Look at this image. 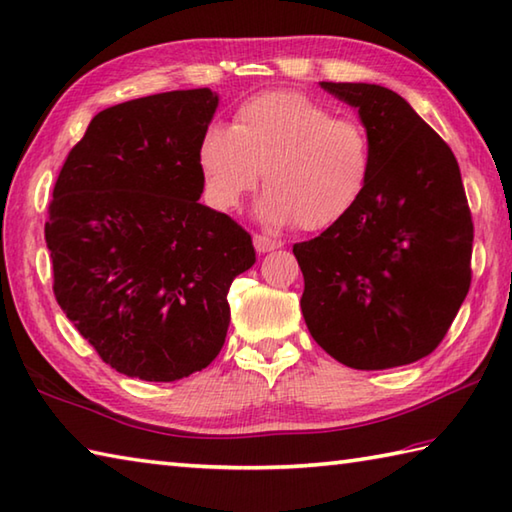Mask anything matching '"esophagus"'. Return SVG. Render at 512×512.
<instances>
[{
    "mask_svg": "<svg viewBox=\"0 0 512 512\" xmlns=\"http://www.w3.org/2000/svg\"><path fill=\"white\" fill-rule=\"evenodd\" d=\"M253 241H255L257 253H271V250L284 246L282 239H275L271 235H264V232H257V235L253 237Z\"/></svg>",
    "mask_w": 512,
    "mask_h": 512,
    "instance_id": "esophagus-1",
    "label": "esophagus"
}]
</instances>
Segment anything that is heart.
<instances>
[{"label": "heart", "instance_id": "b5f03b06", "mask_svg": "<svg viewBox=\"0 0 512 512\" xmlns=\"http://www.w3.org/2000/svg\"><path fill=\"white\" fill-rule=\"evenodd\" d=\"M197 163L215 208H239L264 171L262 217L318 232L340 224L365 197L374 143L358 118L277 89L241 102L230 129L219 123L203 129Z\"/></svg>", "mask_w": 512, "mask_h": 512}]
</instances>
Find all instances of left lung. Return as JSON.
Returning a JSON list of instances; mask_svg holds the SVG:
<instances>
[{"mask_svg":"<svg viewBox=\"0 0 512 512\" xmlns=\"http://www.w3.org/2000/svg\"><path fill=\"white\" fill-rule=\"evenodd\" d=\"M320 85L358 109L374 143V174L340 224L293 246L304 322L342 365H410L441 345L472 280L475 226L459 163L396 91Z\"/></svg>","mask_w":512,"mask_h":512,"instance_id":"8db88e82","label":"left lung"}]
</instances>
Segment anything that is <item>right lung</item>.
I'll return each mask as SVG.
<instances>
[{"mask_svg":"<svg viewBox=\"0 0 512 512\" xmlns=\"http://www.w3.org/2000/svg\"><path fill=\"white\" fill-rule=\"evenodd\" d=\"M217 105L210 89H185L102 109L55 181V300L125 376L206 369L228 333L230 284L255 264L248 232L199 203L197 147Z\"/></svg>","mask_w":512,"mask_h":512,"instance_id":"add662e5","label":"right lung"}]
</instances>
